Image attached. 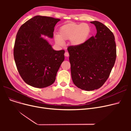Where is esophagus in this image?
Returning <instances> with one entry per match:
<instances>
[{
    "mask_svg": "<svg viewBox=\"0 0 131 131\" xmlns=\"http://www.w3.org/2000/svg\"><path fill=\"white\" fill-rule=\"evenodd\" d=\"M64 55H65V57H68V56H69V53H68V52H65Z\"/></svg>",
    "mask_w": 131,
    "mask_h": 131,
    "instance_id": "34e87169",
    "label": "esophagus"
}]
</instances>
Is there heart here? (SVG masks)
Wrapping results in <instances>:
<instances>
[{"mask_svg":"<svg viewBox=\"0 0 131 131\" xmlns=\"http://www.w3.org/2000/svg\"><path fill=\"white\" fill-rule=\"evenodd\" d=\"M91 33V27L86 23H68L61 26L59 30V34L54 37L56 42L62 46L64 40H70L73 47H79L85 43Z\"/></svg>","mask_w":131,"mask_h":131,"instance_id":"heart-1","label":"heart"}]
</instances>
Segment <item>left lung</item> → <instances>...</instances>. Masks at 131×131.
Listing matches in <instances>:
<instances>
[{"instance_id": "obj_1", "label": "left lung", "mask_w": 131, "mask_h": 131, "mask_svg": "<svg viewBox=\"0 0 131 131\" xmlns=\"http://www.w3.org/2000/svg\"><path fill=\"white\" fill-rule=\"evenodd\" d=\"M90 23L97 29L95 36L79 47L67 48L73 83L86 91L97 90L103 85L111 74L116 58L113 32L101 22L95 20Z\"/></svg>"}]
</instances>
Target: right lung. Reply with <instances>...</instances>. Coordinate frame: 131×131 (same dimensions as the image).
Instances as JSON below:
<instances>
[{
  "instance_id": "obj_1",
  "label": "right lung",
  "mask_w": 131,
  "mask_h": 131,
  "mask_svg": "<svg viewBox=\"0 0 131 131\" xmlns=\"http://www.w3.org/2000/svg\"><path fill=\"white\" fill-rule=\"evenodd\" d=\"M60 19L36 16L19 29L14 48L17 70L26 83L43 88L54 83L64 60L65 50H54L42 36L52 39L54 27Z\"/></svg>"
}]
</instances>
